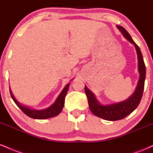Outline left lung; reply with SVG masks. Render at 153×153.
<instances>
[{
  "label": "left lung",
  "instance_id": "left-lung-1",
  "mask_svg": "<svg viewBox=\"0 0 153 153\" xmlns=\"http://www.w3.org/2000/svg\"><path fill=\"white\" fill-rule=\"evenodd\" d=\"M117 27L121 31L124 38L132 45H134L136 49L138 59V71L140 73V78H139L136 88L131 96H129L127 99L120 102L112 103L109 104H102L100 103L99 100L96 99L94 93L89 90L86 85H85V92L87 96L89 108L91 112L100 118L108 121H117L124 119V117L130 114L138 106L143 96L145 75H146L145 65L140 47L133 41L132 38L124 27L118 25L117 26Z\"/></svg>",
  "mask_w": 153,
  "mask_h": 153
}]
</instances>
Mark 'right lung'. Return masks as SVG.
Returning <instances> with one entry per match:
<instances>
[{"label": "right lung", "mask_w": 153, "mask_h": 153, "mask_svg": "<svg viewBox=\"0 0 153 153\" xmlns=\"http://www.w3.org/2000/svg\"><path fill=\"white\" fill-rule=\"evenodd\" d=\"M71 80H73V79H72ZM70 85H71L70 82L67 84L64 87V88L62 89V91H61L60 94H59V96H57L55 101H54L52 105H50V106H48L46 108H44V109H35V108H31V107L24 106V105H23L22 103L19 102V101L15 99V97L13 95V93L10 91V96H11L12 99H13V101H14L16 104L18 106L19 108H20L26 115H27L28 117H31V118L32 119H46L51 118V117H56V116L58 115L62 111L65 103V98L67 93H68Z\"/></svg>", "instance_id": "obj_1"}]
</instances>
